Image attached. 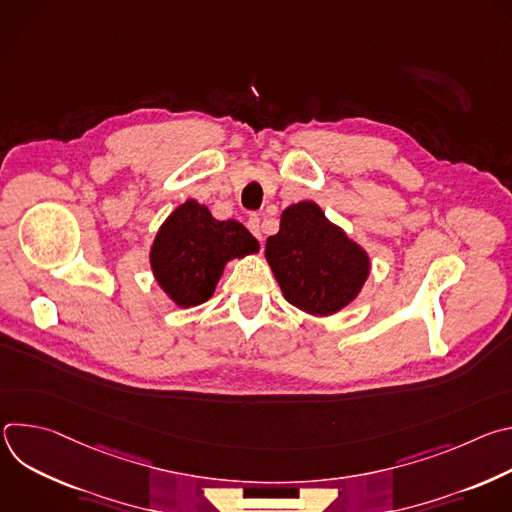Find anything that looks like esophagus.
<instances>
[{
    "label": "esophagus",
    "instance_id": "obj_1",
    "mask_svg": "<svg viewBox=\"0 0 512 512\" xmlns=\"http://www.w3.org/2000/svg\"><path fill=\"white\" fill-rule=\"evenodd\" d=\"M259 223H261V218H259L257 214H251L249 221H247V229L261 241L263 237H261V227H259Z\"/></svg>",
    "mask_w": 512,
    "mask_h": 512
}]
</instances>
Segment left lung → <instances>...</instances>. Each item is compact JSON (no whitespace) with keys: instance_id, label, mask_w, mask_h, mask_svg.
Returning a JSON list of instances; mask_svg holds the SVG:
<instances>
[{"instance_id":"obj_1","label":"left lung","mask_w":512,"mask_h":512,"mask_svg":"<svg viewBox=\"0 0 512 512\" xmlns=\"http://www.w3.org/2000/svg\"><path fill=\"white\" fill-rule=\"evenodd\" d=\"M265 259L283 298L298 310L328 318L350 306L371 275V257L324 210L302 200L281 212Z\"/></svg>"}]
</instances>
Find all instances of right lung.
Here are the masks:
<instances>
[{
	"instance_id": "right-lung-1",
	"label": "right lung",
	"mask_w": 512,
	"mask_h": 512,
	"mask_svg": "<svg viewBox=\"0 0 512 512\" xmlns=\"http://www.w3.org/2000/svg\"><path fill=\"white\" fill-rule=\"evenodd\" d=\"M259 253V241L237 221H216L208 206L186 200L170 212L150 247V267L178 308L212 298L225 265Z\"/></svg>"
}]
</instances>
